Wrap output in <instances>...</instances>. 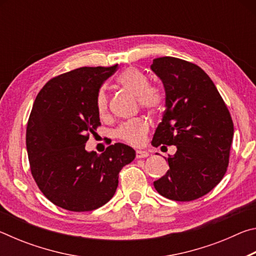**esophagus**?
Wrapping results in <instances>:
<instances>
[{"label":"esophagus","mask_w":256,"mask_h":256,"mask_svg":"<svg viewBox=\"0 0 256 256\" xmlns=\"http://www.w3.org/2000/svg\"><path fill=\"white\" fill-rule=\"evenodd\" d=\"M149 154L146 152V151H142V150H138L136 152V157L138 159V158H146L148 157Z\"/></svg>","instance_id":"1"}]
</instances>
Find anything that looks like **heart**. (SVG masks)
Returning a JSON list of instances; mask_svg holds the SVG:
<instances>
[{"label": "heart", "instance_id": "obj_1", "mask_svg": "<svg viewBox=\"0 0 256 256\" xmlns=\"http://www.w3.org/2000/svg\"><path fill=\"white\" fill-rule=\"evenodd\" d=\"M118 82L136 94L141 108L150 114L157 115L164 110V94L158 86L149 84V79L146 73L136 68H128L120 73ZM96 105L100 118H106L110 110V97L105 90H100L97 94ZM149 133V123L144 118H138L123 123L118 130V136L125 144L138 146L144 144Z\"/></svg>", "mask_w": 256, "mask_h": 256}]
</instances>
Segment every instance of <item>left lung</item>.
I'll list each match as a JSON object with an SVG mask.
<instances>
[{
	"label": "left lung",
	"mask_w": 256,
	"mask_h": 256,
	"mask_svg": "<svg viewBox=\"0 0 256 256\" xmlns=\"http://www.w3.org/2000/svg\"><path fill=\"white\" fill-rule=\"evenodd\" d=\"M151 70L166 92V110L152 144L177 148L167 158L170 170L154 182V188L170 200H196L218 185L227 172L234 136L230 112L196 64L162 56L154 60Z\"/></svg>",
	"instance_id": "obj_1"
}]
</instances>
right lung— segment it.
<instances>
[{
  "label": "right lung",
  "mask_w": 256,
  "mask_h": 256,
  "mask_svg": "<svg viewBox=\"0 0 256 256\" xmlns=\"http://www.w3.org/2000/svg\"><path fill=\"white\" fill-rule=\"evenodd\" d=\"M112 66H84L50 79L34 99L26 144L30 172L38 188L68 211L98 209L110 200L118 174L136 151L123 144L102 154L86 152L90 134L100 126L96 99Z\"/></svg>",
  "instance_id": "obj_1"
}]
</instances>
